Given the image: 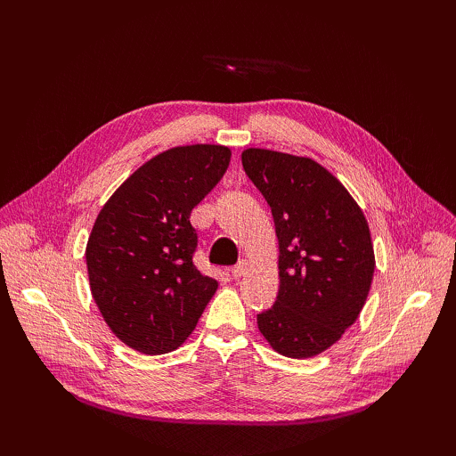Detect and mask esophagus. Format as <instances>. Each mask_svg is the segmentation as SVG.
<instances>
[{"instance_id": "esophagus-1", "label": "esophagus", "mask_w": 456, "mask_h": 456, "mask_svg": "<svg viewBox=\"0 0 456 456\" xmlns=\"http://www.w3.org/2000/svg\"><path fill=\"white\" fill-rule=\"evenodd\" d=\"M245 272H247V262H245V260L238 262V265L230 270V273H232V278H233V280H240V278H243Z\"/></svg>"}]
</instances>
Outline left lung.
I'll return each instance as SVG.
<instances>
[{
    "label": "left lung",
    "mask_w": 456,
    "mask_h": 456,
    "mask_svg": "<svg viewBox=\"0 0 456 456\" xmlns=\"http://www.w3.org/2000/svg\"><path fill=\"white\" fill-rule=\"evenodd\" d=\"M247 176L268 201L280 241V291L256 315L260 333L281 355L322 354L360 315L375 272L367 220L320 163L249 148Z\"/></svg>",
    "instance_id": "left-lung-1"
}]
</instances>
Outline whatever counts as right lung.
<instances>
[{
  "label": "right lung",
  "mask_w": 456,
  "mask_h": 456,
  "mask_svg": "<svg viewBox=\"0 0 456 456\" xmlns=\"http://www.w3.org/2000/svg\"><path fill=\"white\" fill-rule=\"evenodd\" d=\"M230 156L218 144L163 151L96 216L86 251L91 293L112 333L136 352L176 350L216 291L194 265L190 213L224 176Z\"/></svg>",
  "instance_id": "1"
}]
</instances>
